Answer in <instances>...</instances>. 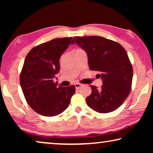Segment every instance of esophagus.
Listing matches in <instances>:
<instances>
[{
	"label": "esophagus",
	"instance_id": "34e87169",
	"mask_svg": "<svg viewBox=\"0 0 153 153\" xmlns=\"http://www.w3.org/2000/svg\"><path fill=\"white\" fill-rule=\"evenodd\" d=\"M75 86H76V89H78V88H79L80 87L82 86V84H79V83H77V84H75Z\"/></svg>",
	"mask_w": 153,
	"mask_h": 153
}]
</instances>
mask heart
Masks as SVG:
<instances>
[{
	"mask_svg": "<svg viewBox=\"0 0 153 153\" xmlns=\"http://www.w3.org/2000/svg\"><path fill=\"white\" fill-rule=\"evenodd\" d=\"M78 50H79V49H78Z\"/></svg>",
	"mask_w": 153,
	"mask_h": 153,
	"instance_id": "b5f03b06",
	"label": "heart"
}]
</instances>
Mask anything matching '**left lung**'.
Masks as SVG:
<instances>
[{
	"label": "left lung",
	"mask_w": 153,
	"mask_h": 153,
	"mask_svg": "<svg viewBox=\"0 0 153 153\" xmlns=\"http://www.w3.org/2000/svg\"><path fill=\"white\" fill-rule=\"evenodd\" d=\"M75 43L86 51L90 70L99 72L97 77L102 79L100 89L90 85L88 106L100 113L116 110L131 88L133 69L126 51L118 42L100 36H75L71 44Z\"/></svg>",
	"instance_id": "left-lung-1"
}]
</instances>
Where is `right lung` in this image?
Listing matches in <instances>:
<instances>
[{"mask_svg":"<svg viewBox=\"0 0 153 153\" xmlns=\"http://www.w3.org/2000/svg\"><path fill=\"white\" fill-rule=\"evenodd\" d=\"M72 37L56 38L33 47L25 59L20 84L28 105L46 117L58 115L69 107L76 87H57L53 81L60 71L59 59Z\"/></svg>","mask_w":153,"mask_h":153,"instance_id":"add662e5","label":"right lung"}]
</instances>
